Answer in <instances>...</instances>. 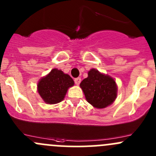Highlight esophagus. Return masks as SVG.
<instances>
[{"instance_id": "esophagus-1", "label": "esophagus", "mask_w": 156, "mask_h": 156, "mask_svg": "<svg viewBox=\"0 0 156 156\" xmlns=\"http://www.w3.org/2000/svg\"><path fill=\"white\" fill-rule=\"evenodd\" d=\"M81 78H77L75 79V84H77V85H79L80 83H81Z\"/></svg>"}]
</instances>
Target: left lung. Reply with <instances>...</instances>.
I'll return each mask as SVG.
<instances>
[{"instance_id":"left-lung-1","label":"left lung","mask_w":156,"mask_h":156,"mask_svg":"<svg viewBox=\"0 0 156 156\" xmlns=\"http://www.w3.org/2000/svg\"><path fill=\"white\" fill-rule=\"evenodd\" d=\"M87 75V78L80 84L86 100L97 108H104L112 104L118 94L114 78L95 69H91Z\"/></svg>"}]
</instances>
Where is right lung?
I'll return each instance as SVG.
<instances>
[{
    "label": "right lung",
    "instance_id": "1",
    "mask_svg": "<svg viewBox=\"0 0 156 156\" xmlns=\"http://www.w3.org/2000/svg\"><path fill=\"white\" fill-rule=\"evenodd\" d=\"M75 84L73 79L62 70L53 69L39 80L37 90L44 103L56 104L64 100L69 87Z\"/></svg>",
    "mask_w": 156,
    "mask_h": 156
}]
</instances>
